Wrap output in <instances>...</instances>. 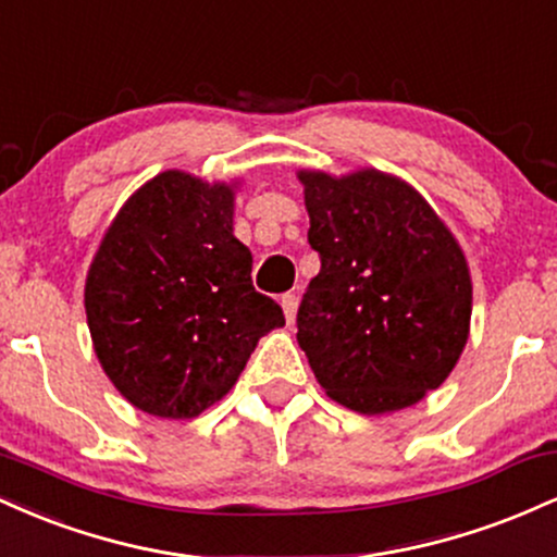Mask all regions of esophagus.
Segmentation results:
<instances>
[{
  "mask_svg": "<svg viewBox=\"0 0 557 557\" xmlns=\"http://www.w3.org/2000/svg\"><path fill=\"white\" fill-rule=\"evenodd\" d=\"M280 304H283V311H285L287 324L296 322V311H298V296H296V293H285Z\"/></svg>",
  "mask_w": 557,
  "mask_h": 557,
  "instance_id": "obj_1",
  "label": "esophagus"
}]
</instances>
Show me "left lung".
<instances>
[{
	"label": "left lung",
	"instance_id": "obj_1",
	"mask_svg": "<svg viewBox=\"0 0 557 557\" xmlns=\"http://www.w3.org/2000/svg\"><path fill=\"white\" fill-rule=\"evenodd\" d=\"M322 270L298 306V345L332 400L359 413L413 406L453 372L469 337L471 277L411 185L363 170L300 172Z\"/></svg>",
	"mask_w": 557,
	"mask_h": 557
}]
</instances>
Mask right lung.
Returning <instances> with one entry per match:
<instances>
[{
	"instance_id": "add662e5",
	"label": "right lung",
	"mask_w": 557,
	"mask_h": 557,
	"mask_svg": "<svg viewBox=\"0 0 557 557\" xmlns=\"http://www.w3.org/2000/svg\"><path fill=\"white\" fill-rule=\"evenodd\" d=\"M233 235V190L162 172L120 209L86 280L96 356L133 406L162 419L207 411L283 309L251 280Z\"/></svg>"
}]
</instances>
